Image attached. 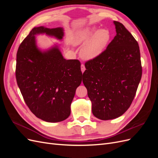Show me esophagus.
<instances>
[{"label":"esophagus","instance_id":"esophagus-1","mask_svg":"<svg viewBox=\"0 0 158 158\" xmlns=\"http://www.w3.org/2000/svg\"><path fill=\"white\" fill-rule=\"evenodd\" d=\"M85 66H84V64H81V70H82V73H84V72L85 71Z\"/></svg>","mask_w":158,"mask_h":158}]
</instances>
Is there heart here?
<instances>
[{
	"instance_id": "b5f03b06",
	"label": "heart",
	"mask_w": 158,
	"mask_h": 158,
	"mask_svg": "<svg viewBox=\"0 0 158 158\" xmlns=\"http://www.w3.org/2000/svg\"><path fill=\"white\" fill-rule=\"evenodd\" d=\"M110 33L107 29L97 31L95 27H88L81 29L75 33L73 43L75 45H83L80 55L85 59H93L99 56L106 49L110 40Z\"/></svg>"
}]
</instances>
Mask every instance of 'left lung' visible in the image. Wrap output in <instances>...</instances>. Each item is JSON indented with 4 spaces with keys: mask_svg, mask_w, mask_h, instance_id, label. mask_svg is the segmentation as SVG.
<instances>
[{
    "mask_svg": "<svg viewBox=\"0 0 158 158\" xmlns=\"http://www.w3.org/2000/svg\"><path fill=\"white\" fill-rule=\"evenodd\" d=\"M114 24L116 35L101 55L85 62L82 76L92 113L102 120L117 118L127 111L142 74L138 42L123 23L114 21Z\"/></svg>",
    "mask_w": 158,
    "mask_h": 158,
    "instance_id": "8db88e82",
    "label": "left lung"
}]
</instances>
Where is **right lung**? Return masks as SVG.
I'll return each instance as SVG.
<instances>
[{
	"instance_id": "add662e5",
	"label": "right lung",
	"mask_w": 158,
	"mask_h": 158,
	"mask_svg": "<svg viewBox=\"0 0 158 158\" xmlns=\"http://www.w3.org/2000/svg\"><path fill=\"white\" fill-rule=\"evenodd\" d=\"M46 33L61 40L62 27L33 28L16 54V78L23 99L30 111L41 120L56 123L70 114L76 89L82 82L81 63L66 60L56 46L41 52L35 45V35Z\"/></svg>"
}]
</instances>
